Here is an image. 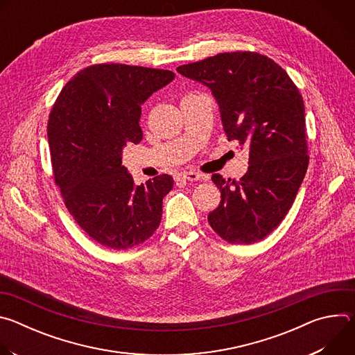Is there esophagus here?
<instances>
[{"label":"esophagus","mask_w":355,"mask_h":355,"mask_svg":"<svg viewBox=\"0 0 355 355\" xmlns=\"http://www.w3.org/2000/svg\"><path fill=\"white\" fill-rule=\"evenodd\" d=\"M180 177L184 178V180H188V181H198V180L202 178V175L199 173H195V171H182L180 174Z\"/></svg>","instance_id":"obj_1"}]
</instances>
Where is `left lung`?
<instances>
[{"mask_svg":"<svg viewBox=\"0 0 355 355\" xmlns=\"http://www.w3.org/2000/svg\"><path fill=\"white\" fill-rule=\"evenodd\" d=\"M177 71L212 91L227 140L248 147L240 181L212 175L220 204L208 222L232 244L260 241L282 222L308 170L302 95L281 66L252 52L220 53Z\"/></svg>","mask_w":355,"mask_h":355,"instance_id":"1","label":"left lung"}]
</instances>
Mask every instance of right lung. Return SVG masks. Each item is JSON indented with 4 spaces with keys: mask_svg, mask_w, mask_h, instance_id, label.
<instances>
[{
    "mask_svg": "<svg viewBox=\"0 0 355 355\" xmlns=\"http://www.w3.org/2000/svg\"><path fill=\"white\" fill-rule=\"evenodd\" d=\"M170 70L95 64L77 73L49 115L47 140L56 184L80 227L107 248L135 247L156 232L174 180L163 174L135 185L122 166L137 144L147 98L170 84Z\"/></svg>",
    "mask_w": 355,
    "mask_h": 355,
    "instance_id": "right-lung-1",
    "label": "right lung"
}]
</instances>
